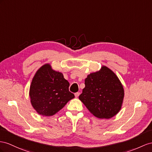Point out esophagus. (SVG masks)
<instances>
[{
  "instance_id": "1",
  "label": "esophagus",
  "mask_w": 152,
  "mask_h": 152,
  "mask_svg": "<svg viewBox=\"0 0 152 152\" xmlns=\"http://www.w3.org/2000/svg\"><path fill=\"white\" fill-rule=\"evenodd\" d=\"M80 92H76L75 94L76 98H77V97H78V96H80Z\"/></svg>"
}]
</instances>
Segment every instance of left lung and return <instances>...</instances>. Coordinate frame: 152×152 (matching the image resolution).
<instances>
[{
  "label": "left lung",
  "instance_id": "left-lung-1",
  "mask_svg": "<svg viewBox=\"0 0 152 152\" xmlns=\"http://www.w3.org/2000/svg\"><path fill=\"white\" fill-rule=\"evenodd\" d=\"M85 87L79 99L87 109L99 119H110L122 106L124 89L114 72L103 66L85 80Z\"/></svg>",
  "mask_w": 152,
  "mask_h": 152
}]
</instances>
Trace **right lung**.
Segmentation results:
<instances>
[{
	"mask_svg": "<svg viewBox=\"0 0 152 152\" xmlns=\"http://www.w3.org/2000/svg\"><path fill=\"white\" fill-rule=\"evenodd\" d=\"M69 87V83L63 74L54 71L49 64L43 65L31 84L29 96L32 106L39 114L54 115L75 98Z\"/></svg>",
	"mask_w": 152,
	"mask_h": 152,
	"instance_id": "obj_1",
	"label": "right lung"
}]
</instances>
